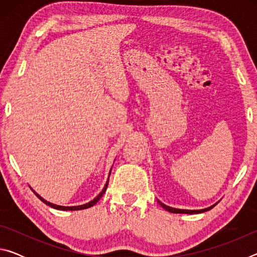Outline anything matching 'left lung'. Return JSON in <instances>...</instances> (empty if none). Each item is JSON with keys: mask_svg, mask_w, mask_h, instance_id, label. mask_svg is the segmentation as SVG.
<instances>
[{"mask_svg": "<svg viewBox=\"0 0 257 257\" xmlns=\"http://www.w3.org/2000/svg\"><path fill=\"white\" fill-rule=\"evenodd\" d=\"M159 203H160V205L162 206L164 210H167L168 212H171V213H184V214H197V213H203V212H206V211H208V210H211V208H213L214 207L217 203H215V204H213L212 206H210V207H206V208H202V210H181V208H175V207H171V206H168V205H165V204H163L162 202H160V201H158Z\"/></svg>", "mask_w": 257, "mask_h": 257, "instance_id": "1", "label": "left lung"}]
</instances>
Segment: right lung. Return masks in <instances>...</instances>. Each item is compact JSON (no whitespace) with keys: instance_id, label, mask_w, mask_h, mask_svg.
Here are the masks:
<instances>
[{"instance_id":"1","label":"right lung","mask_w":257,"mask_h":257,"mask_svg":"<svg viewBox=\"0 0 257 257\" xmlns=\"http://www.w3.org/2000/svg\"><path fill=\"white\" fill-rule=\"evenodd\" d=\"M110 173H111V171H110ZM107 185H108V179H107L106 184H105V186H104V188L102 189L101 193H99V194L97 195V196L93 199V201L86 203V204H84V205H78V206H61V205H56V204H52V203H50V202L45 201V199L43 198V197H41L40 195H38V194L36 193V191L33 190V189H32V190L34 191L35 195H36V196H37L38 198H40L43 203H45L46 205H49V206H51V207L55 208V210H61V211H78V210H85V208H88V207H90V206L95 205V204H96V203L99 201V198H101V197L103 196V194L105 193V190H106V188H107Z\"/></svg>"}]
</instances>
